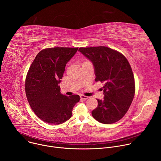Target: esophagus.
<instances>
[{"label": "esophagus", "mask_w": 161, "mask_h": 161, "mask_svg": "<svg viewBox=\"0 0 161 161\" xmlns=\"http://www.w3.org/2000/svg\"><path fill=\"white\" fill-rule=\"evenodd\" d=\"M80 98H81V99L86 100V99H88L89 98V97H87V96H83V95H81V96H80Z\"/></svg>", "instance_id": "1"}]
</instances>
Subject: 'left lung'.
<instances>
[{
    "label": "left lung",
    "mask_w": 161,
    "mask_h": 161,
    "mask_svg": "<svg viewBox=\"0 0 161 161\" xmlns=\"http://www.w3.org/2000/svg\"><path fill=\"white\" fill-rule=\"evenodd\" d=\"M78 51L92 63L96 81L104 83L103 100L92 111L103 124L120 120L128 111L135 93L134 78L127 58L120 53L105 47L80 48Z\"/></svg>",
    "instance_id": "8db88e82"
}]
</instances>
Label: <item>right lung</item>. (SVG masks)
Instances as JSON below:
<instances>
[{"label":"right lung","mask_w":161,"mask_h":161,"mask_svg":"<svg viewBox=\"0 0 161 161\" xmlns=\"http://www.w3.org/2000/svg\"><path fill=\"white\" fill-rule=\"evenodd\" d=\"M78 48H51L41 50L36 57L25 80V92L29 103L44 122L61 124L72 116L78 95L61 94L59 83L67 63L76 54Z\"/></svg>","instance_id":"right-lung-1"}]
</instances>
